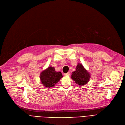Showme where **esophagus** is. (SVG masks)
Instances as JSON below:
<instances>
[{
	"mask_svg": "<svg viewBox=\"0 0 125 125\" xmlns=\"http://www.w3.org/2000/svg\"><path fill=\"white\" fill-rule=\"evenodd\" d=\"M70 75V73H69V72H68L67 73L65 74V76H68V75Z\"/></svg>",
	"mask_w": 125,
	"mask_h": 125,
	"instance_id": "34e87169",
	"label": "esophagus"
}]
</instances>
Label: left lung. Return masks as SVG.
I'll return each mask as SVG.
<instances>
[{
	"label": "left lung",
	"mask_w": 125,
	"mask_h": 125,
	"mask_svg": "<svg viewBox=\"0 0 125 125\" xmlns=\"http://www.w3.org/2000/svg\"><path fill=\"white\" fill-rule=\"evenodd\" d=\"M71 77L76 84L83 86L87 84L89 81L90 74L82 64L78 63L76 67V70L73 72Z\"/></svg>",
	"instance_id": "8db88e82"
}]
</instances>
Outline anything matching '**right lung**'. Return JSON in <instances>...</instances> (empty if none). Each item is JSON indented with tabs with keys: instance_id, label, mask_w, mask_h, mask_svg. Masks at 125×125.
<instances>
[{
	"instance_id": "right-lung-1",
	"label": "right lung",
	"mask_w": 125,
	"mask_h": 125,
	"mask_svg": "<svg viewBox=\"0 0 125 125\" xmlns=\"http://www.w3.org/2000/svg\"><path fill=\"white\" fill-rule=\"evenodd\" d=\"M63 77L61 72H56L54 67L50 66L42 71L40 74L42 83L48 88L54 87Z\"/></svg>"
}]
</instances>
